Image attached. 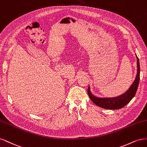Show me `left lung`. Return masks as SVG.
I'll return each mask as SVG.
<instances>
[{
	"mask_svg": "<svg viewBox=\"0 0 147 147\" xmlns=\"http://www.w3.org/2000/svg\"><path fill=\"white\" fill-rule=\"evenodd\" d=\"M137 57V75L134 81L132 82L130 87L126 92L123 93L121 95L112 98H99L93 95L90 91V86L88 88V94L91 100L99 107L106 109H119L125 106L128 104L131 99L135 96L138 88L139 80H140V65L139 60Z\"/></svg>",
	"mask_w": 147,
	"mask_h": 147,
	"instance_id": "1",
	"label": "left lung"
}]
</instances>
